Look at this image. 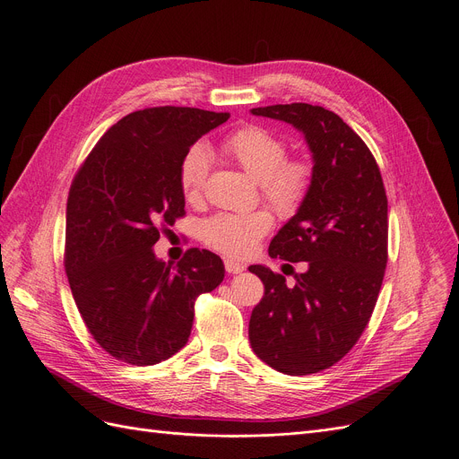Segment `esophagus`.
<instances>
[{
  "label": "esophagus",
  "mask_w": 459,
  "mask_h": 459,
  "mask_svg": "<svg viewBox=\"0 0 459 459\" xmlns=\"http://www.w3.org/2000/svg\"><path fill=\"white\" fill-rule=\"evenodd\" d=\"M224 266H226V273H230V274H238V273L245 271V264H240V263H237L233 259H226Z\"/></svg>",
  "instance_id": "1"
}]
</instances>
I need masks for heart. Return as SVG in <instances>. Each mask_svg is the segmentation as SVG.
Here are the masks:
<instances>
[{"mask_svg":"<svg viewBox=\"0 0 459 459\" xmlns=\"http://www.w3.org/2000/svg\"><path fill=\"white\" fill-rule=\"evenodd\" d=\"M233 157L259 185L261 196L281 217H292L304 205L313 183V167L304 159H287V144L261 126L237 129L224 141ZM209 172V152L202 144L188 148L179 163V186L186 202H198ZM273 214L219 212L202 226L205 245L228 257H248L259 240L271 231Z\"/></svg>","mask_w":459,"mask_h":459,"instance_id":"obj_1","label":"heart"}]
</instances>
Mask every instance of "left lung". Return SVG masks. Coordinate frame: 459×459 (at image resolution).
<instances>
[{
    "label": "left lung",
    "mask_w": 459,
    "mask_h": 459,
    "mask_svg": "<svg viewBox=\"0 0 459 459\" xmlns=\"http://www.w3.org/2000/svg\"><path fill=\"white\" fill-rule=\"evenodd\" d=\"M255 117L283 120L304 133L313 153L311 191L278 231L268 255L306 261L285 276L263 264L264 294L250 316L254 352L283 374L306 376L342 359L365 332L387 266V196L376 159L341 117L309 103L268 105Z\"/></svg>",
    "instance_id": "left-lung-1"
}]
</instances>
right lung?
<instances>
[{
    "instance_id": "add662e5",
    "label": "right lung",
    "mask_w": 459,
    "mask_h": 459,
    "mask_svg": "<svg viewBox=\"0 0 459 459\" xmlns=\"http://www.w3.org/2000/svg\"><path fill=\"white\" fill-rule=\"evenodd\" d=\"M228 118L196 107L134 111L107 129L72 181L68 283L94 341L124 363L146 367L179 352L196 299L224 280L217 254L191 248L174 266L152 247L185 214V152Z\"/></svg>"
}]
</instances>
